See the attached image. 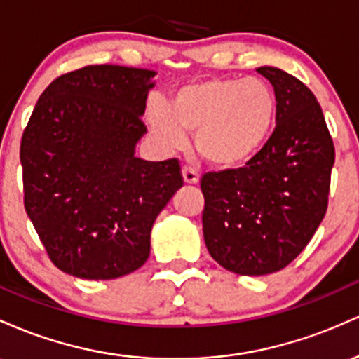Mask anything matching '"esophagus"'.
Segmentation results:
<instances>
[{
  "mask_svg": "<svg viewBox=\"0 0 359 359\" xmlns=\"http://www.w3.org/2000/svg\"><path fill=\"white\" fill-rule=\"evenodd\" d=\"M183 180H184V183H188V184H196L200 181V176H198V172L195 171V169L193 168H190V166H184L183 168Z\"/></svg>",
  "mask_w": 359,
  "mask_h": 359,
  "instance_id": "1",
  "label": "esophagus"
}]
</instances>
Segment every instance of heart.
I'll use <instances>...</instances> for the list:
<instances>
[{
	"label": "heart",
	"instance_id": "heart-1",
	"mask_svg": "<svg viewBox=\"0 0 359 359\" xmlns=\"http://www.w3.org/2000/svg\"><path fill=\"white\" fill-rule=\"evenodd\" d=\"M273 88L257 78H210L188 83L171 104L149 110L152 132L169 147H181L195 132V149L217 168H237L256 158L276 123Z\"/></svg>",
	"mask_w": 359,
	"mask_h": 359
}]
</instances>
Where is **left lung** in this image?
<instances>
[{
	"label": "left lung",
	"instance_id": "obj_1",
	"mask_svg": "<svg viewBox=\"0 0 359 359\" xmlns=\"http://www.w3.org/2000/svg\"><path fill=\"white\" fill-rule=\"evenodd\" d=\"M256 71L275 90V132L245 166L205 172L200 181L208 252L244 276L280 271L304 251L327 210L336 158L313 93L278 67Z\"/></svg>",
	"mask_w": 359,
	"mask_h": 359
}]
</instances>
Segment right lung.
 Here are the masks:
<instances>
[{
    "instance_id": "1",
    "label": "right lung",
    "mask_w": 359,
    "mask_h": 359,
    "mask_svg": "<svg viewBox=\"0 0 359 359\" xmlns=\"http://www.w3.org/2000/svg\"><path fill=\"white\" fill-rule=\"evenodd\" d=\"M156 72L86 66L52 81L25 130L23 203L60 271L114 280L142 266L151 229L183 187L178 159L135 158Z\"/></svg>"
}]
</instances>
